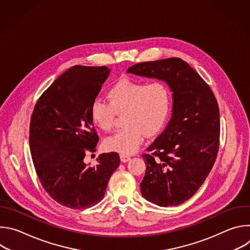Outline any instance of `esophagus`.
Instances as JSON below:
<instances>
[{
    "mask_svg": "<svg viewBox=\"0 0 250 250\" xmlns=\"http://www.w3.org/2000/svg\"><path fill=\"white\" fill-rule=\"evenodd\" d=\"M120 157H121V161H122V162H124V163H125V162H127L128 160H130V157H129V156H127V155L121 154V155H120Z\"/></svg>",
    "mask_w": 250,
    "mask_h": 250,
    "instance_id": "esophagus-1",
    "label": "esophagus"
}]
</instances>
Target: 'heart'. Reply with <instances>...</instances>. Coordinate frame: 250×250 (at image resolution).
Masks as SVG:
<instances>
[{
  "instance_id": "1",
  "label": "heart",
  "mask_w": 250,
  "mask_h": 250,
  "mask_svg": "<svg viewBox=\"0 0 250 250\" xmlns=\"http://www.w3.org/2000/svg\"><path fill=\"white\" fill-rule=\"evenodd\" d=\"M109 103L96 99L90 105L93 124L104 132L115 125L117 115H123L125 126L106 138L104 147L124 155L133 154L144 141L145 135L151 137L163 128L171 109L172 92L162 80L150 83L123 78L108 91Z\"/></svg>"
}]
</instances>
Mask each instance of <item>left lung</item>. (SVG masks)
<instances>
[{"label":"left lung","instance_id":"left-lung-1","mask_svg":"<svg viewBox=\"0 0 250 250\" xmlns=\"http://www.w3.org/2000/svg\"><path fill=\"white\" fill-rule=\"evenodd\" d=\"M165 81L173 92L172 118L142 154V196L160 207L189 200L205 182L220 147V110L209 86L184 60L141 62L126 71Z\"/></svg>","mask_w":250,"mask_h":250}]
</instances>
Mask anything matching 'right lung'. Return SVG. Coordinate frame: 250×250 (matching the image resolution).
Returning <instances> with one entry per match:
<instances>
[{"label":"right lung","instance_id":"1","mask_svg":"<svg viewBox=\"0 0 250 250\" xmlns=\"http://www.w3.org/2000/svg\"><path fill=\"white\" fill-rule=\"evenodd\" d=\"M109 75L106 66H73L42 93L30 118L35 172L47 194L70 208H87L102 201L121 162L117 152L101 154L94 166L84 162L99 141L90 105Z\"/></svg>","mask_w":250,"mask_h":250}]
</instances>
